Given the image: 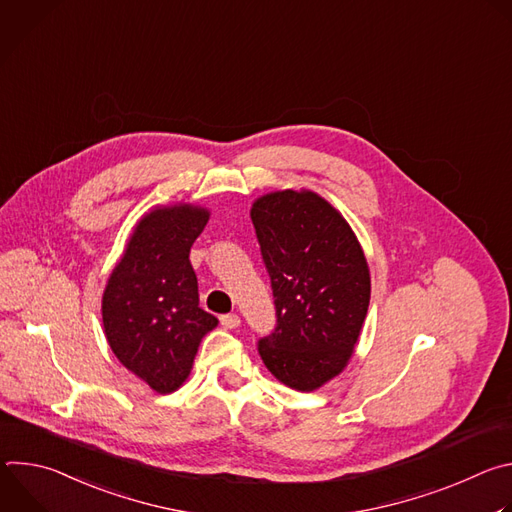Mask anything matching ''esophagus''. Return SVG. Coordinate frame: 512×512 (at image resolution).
<instances>
[{"label": "esophagus", "instance_id": "esophagus-1", "mask_svg": "<svg viewBox=\"0 0 512 512\" xmlns=\"http://www.w3.org/2000/svg\"><path fill=\"white\" fill-rule=\"evenodd\" d=\"M221 324L225 330H235L241 326V318L237 314H227V316H221Z\"/></svg>", "mask_w": 512, "mask_h": 512}]
</instances>
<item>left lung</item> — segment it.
<instances>
[{
  "label": "left lung",
  "instance_id": "1",
  "mask_svg": "<svg viewBox=\"0 0 512 512\" xmlns=\"http://www.w3.org/2000/svg\"><path fill=\"white\" fill-rule=\"evenodd\" d=\"M251 218L271 277L277 328L259 342L271 375L318 391L354 354L371 300V271L342 212L314 190H273Z\"/></svg>",
  "mask_w": 512,
  "mask_h": 512
}]
</instances>
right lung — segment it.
Instances as JSON below:
<instances>
[{"instance_id":"obj_1","label":"right lung","mask_w":512,"mask_h":512,"mask_svg":"<svg viewBox=\"0 0 512 512\" xmlns=\"http://www.w3.org/2000/svg\"><path fill=\"white\" fill-rule=\"evenodd\" d=\"M210 218L194 202L156 204L139 216L101 300L105 338L123 367L156 393L178 391L218 320L198 308L190 247Z\"/></svg>"}]
</instances>
